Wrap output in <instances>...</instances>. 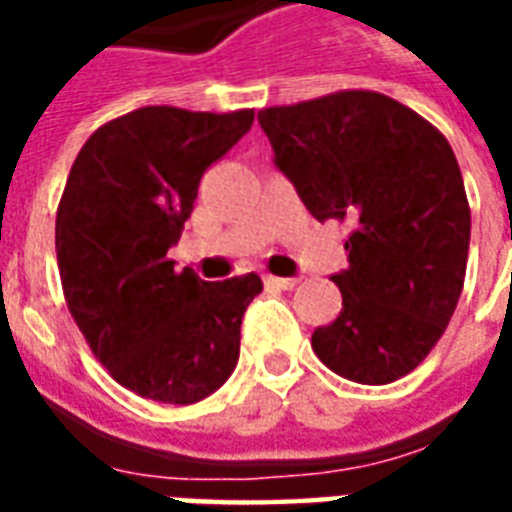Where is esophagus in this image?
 <instances>
[{
	"label": "esophagus",
	"instance_id": "obj_1",
	"mask_svg": "<svg viewBox=\"0 0 512 512\" xmlns=\"http://www.w3.org/2000/svg\"><path fill=\"white\" fill-rule=\"evenodd\" d=\"M263 285H266V288L290 290V288H296V285H299V279H296V277H271V274H268V277H263Z\"/></svg>",
	"mask_w": 512,
	"mask_h": 512
}]
</instances>
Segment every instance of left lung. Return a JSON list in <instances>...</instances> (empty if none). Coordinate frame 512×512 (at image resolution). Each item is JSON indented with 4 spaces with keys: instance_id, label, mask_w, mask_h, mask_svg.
<instances>
[{
    "instance_id": "1",
    "label": "left lung",
    "mask_w": 512,
    "mask_h": 512,
    "mask_svg": "<svg viewBox=\"0 0 512 512\" xmlns=\"http://www.w3.org/2000/svg\"><path fill=\"white\" fill-rule=\"evenodd\" d=\"M274 164L318 219L348 222L343 310L312 351L356 384H392L430 354L461 299L469 200L450 142L414 109L370 90L271 106Z\"/></svg>"
}]
</instances>
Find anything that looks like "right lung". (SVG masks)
Instances as JSON below:
<instances>
[{
  "label": "right lung",
  "instance_id": "1",
  "mask_svg": "<svg viewBox=\"0 0 512 512\" xmlns=\"http://www.w3.org/2000/svg\"><path fill=\"white\" fill-rule=\"evenodd\" d=\"M255 112L142 106L95 131L57 208V266L73 321L117 384L189 406L230 378L257 274L205 282L175 271L205 169L252 128Z\"/></svg>",
  "mask_w": 512,
  "mask_h": 512
}]
</instances>
